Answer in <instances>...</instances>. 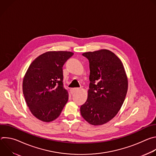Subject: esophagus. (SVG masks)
<instances>
[{
  "label": "esophagus",
  "instance_id": "obj_1",
  "mask_svg": "<svg viewBox=\"0 0 156 156\" xmlns=\"http://www.w3.org/2000/svg\"><path fill=\"white\" fill-rule=\"evenodd\" d=\"M79 90V88L78 87H74V88H71L70 89V92L72 94H73L74 93H76Z\"/></svg>",
  "mask_w": 156,
  "mask_h": 156
}]
</instances>
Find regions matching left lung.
I'll return each mask as SVG.
<instances>
[{"label":"left lung","mask_w":156,"mask_h":156,"mask_svg":"<svg viewBox=\"0 0 156 156\" xmlns=\"http://www.w3.org/2000/svg\"><path fill=\"white\" fill-rule=\"evenodd\" d=\"M82 55L90 62V84L80 112L89 123L103 125L122 106L128 90L127 76L122 62L112 52L102 49Z\"/></svg>","instance_id":"obj_1"}]
</instances>
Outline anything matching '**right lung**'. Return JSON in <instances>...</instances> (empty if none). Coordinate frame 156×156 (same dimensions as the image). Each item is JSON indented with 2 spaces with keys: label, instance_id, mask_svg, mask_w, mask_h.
<instances>
[{
  "label": "right lung",
  "instance_id": "obj_1",
  "mask_svg": "<svg viewBox=\"0 0 156 156\" xmlns=\"http://www.w3.org/2000/svg\"><path fill=\"white\" fill-rule=\"evenodd\" d=\"M73 55L68 51H50L30 65L23 81V93L32 114L50 122L56 119L69 100L63 87V65Z\"/></svg>",
  "mask_w": 156,
  "mask_h": 156
}]
</instances>
